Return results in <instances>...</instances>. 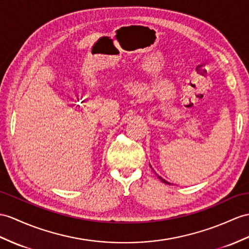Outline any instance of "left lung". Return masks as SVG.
Masks as SVG:
<instances>
[{"label":"left lung","instance_id":"obj_1","mask_svg":"<svg viewBox=\"0 0 249 249\" xmlns=\"http://www.w3.org/2000/svg\"><path fill=\"white\" fill-rule=\"evenodd\" d=\"M150 167H151V165H150ZM151 168H152V167H151ZM155 174H156V172H155ZM156 175H157V178H160V180L162 181V183H165V184H168V185H171L170 183H168V181H167V180H165V179H163L162 178H160L159 174H156Z\"/></svg>","mask_w":249,"mask_h":249}]
</instances>
